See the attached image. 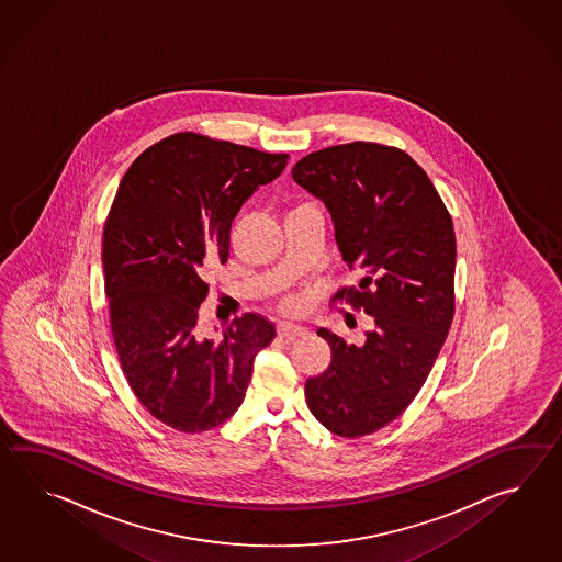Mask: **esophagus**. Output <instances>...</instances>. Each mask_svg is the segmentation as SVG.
I'll return each instance as SVG.
<instances>
[{"instance_id": "esophagus-1", "label": "esophagus", "mask_w": 562, "mask_h": 562, "mask_svg": "<svg viewBox=\"0 0 562 562\" xmlns=\"http://www.w3.org/2000/svg\"><path fill=\"white\" fill-rule=\"evenodd\" d=\"M277 331H279L281 337H285L286 341H293V339H297L301 335L307 334V329L303 325L293 322L277 323Z\"/></svg>"}]
</instances>
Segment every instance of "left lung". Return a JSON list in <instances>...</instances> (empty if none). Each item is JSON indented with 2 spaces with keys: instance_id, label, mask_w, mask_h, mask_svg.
Returning <instances> with one entry per match:
<instances>
[{
  "instance_id": "1",
  "label": "left lung",
  "mask_w": 562,
  "mask_h": 562,
  "mask_svg": "<svg viewBox=\"0 0 562 562\" xmlns=\"http://www.w3.org/2000/svg\"><path fill=\"white\" fill-rule=\"evenodd\" d=\"M291 175L325 203L344 261L363 276L331 301L373 317L363 346L317 331L331 363L305 383L307 406L337 436H368L404 414L450 331L452 216L424 168L394 146L337 144L301 158Z\"/></svg>"
}]
</instances>
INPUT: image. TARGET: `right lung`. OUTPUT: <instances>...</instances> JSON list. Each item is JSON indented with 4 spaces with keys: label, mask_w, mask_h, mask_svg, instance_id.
Masks as SVG:
<instances>
[{
    "label": "right lung",
    "mask_w": 562,
    "mask_h": 562,
    "mask_svg": "<svg viewBox=\"0 0 562 562\" xmlns=\"http://www.w3.org/2000/svg\"><path fill=\"white\" fill-rule=\"evenodd\" d=\"M286 158L179 132L146 148L120 182L102 239L110 329L132 392L175 430L225 424L276 337L257 313L235 317L221 339L196 323L206 265L227 263L233 218Z\"/></svg>",
    "instance_id": "obj_1"
}]
</instances>
